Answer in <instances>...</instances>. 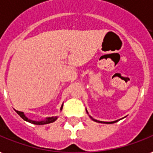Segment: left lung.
I'll list each match as a JSON object with an SVG mask.
<instances>
[{
    "label": "left lung",
    "mask_w": 153,
    "mask_h": 153,
    "mask_svg": "<svg viewBox=\"0 0 153 153\" xmlns=\"http://www.w3.org/2000/svg\"><path fill=\"white\" fill-rule=\"evenodd\" d=\"M87 113H88V112H87ZM90 117L92 119L93 121H95V122H97V123H107V124H111V123H117V122H118L117 120V121H114V122H100V121H97V120H96V119H93L92 117H91V116H90Z\"/></svg>",
    "instance_id": "obj_1"
}]
</instances>
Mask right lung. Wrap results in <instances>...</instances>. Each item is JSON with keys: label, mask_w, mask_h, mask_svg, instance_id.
I'll return each instance as SVG.
<instances>
[{"label": "right lung", "mask_w": 153, "mask_h": 153, "mask_svg": "<svg viewBox=\"0 0 153 153\" xmlns=\"http://www.w3.org/2000/svg\"><path fill=\"white\" fill-rule=\"evenodd\" d=\"M63 105L61 107V110L62 109ZM16 111V113L22 117L23 120H25L26 122H28V123H32V124H35V125H44V124H48V123H51L55 122L56 119H57V117H46L45 120H43V121H32V120H30V119H28L26 117V115L24 114V112H22V111Z\"/></svg>", "instance_id": "obj_1"}]
</instances>
